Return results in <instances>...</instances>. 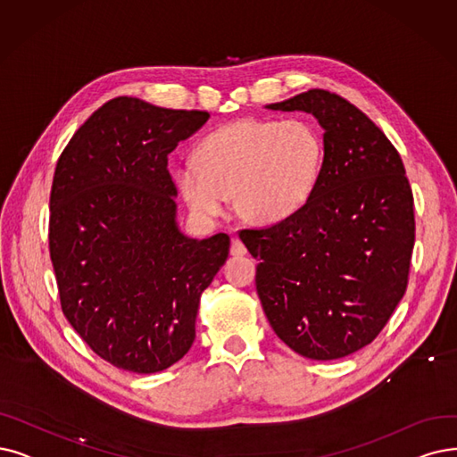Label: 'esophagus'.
Masks as SVG:
<instances>
[{"instance_id":"1","label":"esophagus","mask_w":457,"mask_h":457,"mask_svg":"<svg viewBox=\"0 0 457 457\" xmlns=\"http://www.w3.org/2000/svg\"><path fill=\"white\" fill-rule=\"evenodd\" d=\"M245 253H247V249L242 244V240L236 238V236H234L232 242H230V254H232V257H244Z\"/></svg>"}]
</instances>
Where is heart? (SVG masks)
<instances>
[{
	"label": "heart",
	"instance_id": "1",
	"mask_svg": "<svg viewBox=\"0 0 457 457\" xmlns=\"http://www.w3.org/2000/svg\"><path fill=\"white\" fill-rule=\"evenodd\" d=\"M196 161L176 170L181 196L203 217L236 212L254 225H278L313 196L324 167V140L307 120H238L198 144Z\"/></svg>",
	"mask_w": 457,
	"mask_h": 457
}]
</instances>
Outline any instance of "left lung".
<instances>
[{
	"label": "left lung",
	"mask_w": 457,
	"mask_h": 457,
	"mask_svg": "<svg viewBox=\"0 0 457 457\" xmlns=\"http://www.w3.org/2000/svg\"><path fill=\"white\" fill-rule=\"evenodd\" d=\"M266 108L317 118L324 167L296 215L240 230L259 261L254 283L262 309L295 353L349 356L378 336L407 288L414 203L403 161L360 108L326 89Z\"/></svg>",
	"instance_id": "left-lung-1"
}]
</instances>
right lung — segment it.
<instances>
[{
	"mask_svg": "<svg viewBox=\"0 0 457 457\" xmlns=\"http://www.w3.org/2000/svg\"><path fill=\"white\" fill-rule=\"evenodd\" d=\"M208 118L116 97L58 159L48 242L63 315L120 370L157 373L187 354L200 295L228 257L227 234L179 230L169 172V154Z\"/></svg>",
	"mask_w": 457,
	"mask_h": 457,
	"instance_id": "obj_1",
	"label": "right lung"
}]
</instances>
